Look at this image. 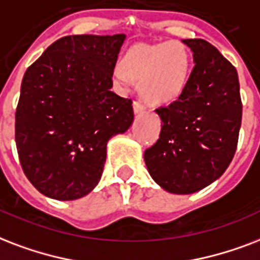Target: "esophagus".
<instances>
[{
  "instance_id": "obj_1",
  "label": "esophagus",
  "mask_w": 260,
  "mask_h": 260,
  "mask_svg": "<svg viewBox=\"0 0 260 260\" xmlns=\"http://www.w3.org/2000/svg\"><path fill=\"white\" fill-rule=\"evenodd\" d=\"M133 108H134V112H136V114H144V112H146V107H145L144 104H141L140 102H134Z\"/></svg>"
}]
</instances>
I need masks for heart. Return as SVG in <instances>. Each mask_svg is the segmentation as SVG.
<instances>
[{
    "mask_svg": "<svg viewBox=\"0 0 260 260\" xmlns=\"http://www.w3.org/2000/svg\"><path fill=\"white\" fill-rule=\"evenodd\" d=\"M190 77V57L180 43L137 44L128 50L124 65L118 63L112 78L120 89L140 81L141 96L150 104L164 106L180 98Z\"/></svg>",
    "mask_w": 260,
    "mask_h": 260,
    "instance_id": "b5f03b06",
    "label": "heart"
}]
</instances>
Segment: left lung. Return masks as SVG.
<instances>
[{
  "label": "left lung",
  "instance_id": "8db88e82",
  "mask_svg": "<svg viewBox=\"0 0 260 260\" xmlns=\"http://www.w3.org/2000/svg\"><path fill=\"white\" fill-rule=\"evenodd\" d=\"M192 51L194 69L186 89L156 114L157 142L145 150L149 175L171 194H192L216 182L232 161L241 126L236 69L203 39H183Z\"/></svg>",
  "mask_w": 260,
  "mask_h": 260
}]
</instances>
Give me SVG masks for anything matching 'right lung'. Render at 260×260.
Wrapping results in <instances>:
<instances>
[{
    "label": "right lung",
    "mask_w": 260,
    "mask_h": 260,
    "mask_svg": "<svg viewBox=\"0 0 260 260\" xmlns=\"http://www.w3.org/2000/svg\"><path fill=\"white\" fill-rule=\"evenodd\" d=\"M124 39V34L65 36L24 74L16 146L28 180L48 198L89 194L102 178L107 142L132 126V100L111 90Z\"/></svg>",
    "instance_id": "obj_1"
}]
</instances>
